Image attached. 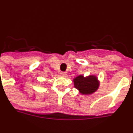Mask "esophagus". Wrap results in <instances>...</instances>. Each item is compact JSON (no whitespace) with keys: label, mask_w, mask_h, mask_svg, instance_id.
Wrapping results in <instances>:
<instances>
[{"label":"esophagus","mask_w":133,"mask_h":133,"mask_svg":"<svg viewBox=\"0 0 133 133\" xmlns=\"http://www.w3.org/2000/svg\"><path fill=\"white\" fill-rule=\"evenodd\" d=\"M60 75L63 77H65L66 76V73L65 72H61Z\"/></svg>","instance_id":"esophagus-1"}]
</instances>
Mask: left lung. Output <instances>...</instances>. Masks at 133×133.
Segmentation results:
<instances>
[{
	"instance_id": "1",
	"label": "left lung",
	"mask_w": 133,
	"mask_h": 133,
	"mask_svg": "<svg viewBox=\"0 0 133 133\" xmlns=\"http://www.w3.org/2000/svg\"><path fill=\"white\" fill-rule=\"evenodd\" d=\"M74 87L79 90L82 95H88L93 94L98 90L100 82L97 77L94 75L84 77L79 75L74 79Z\"/></svg>"
}]
</instances>
